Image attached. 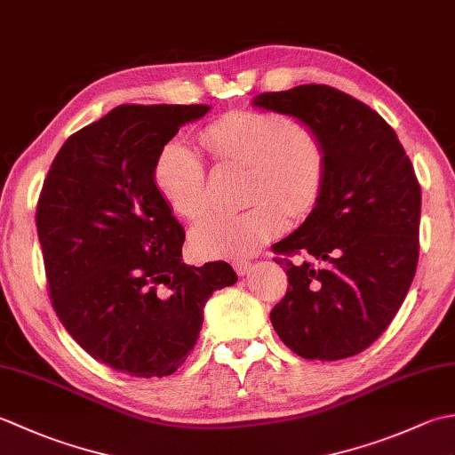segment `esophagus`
Listing matches in <instances>:
<instances>
[{
	"label": "esophagus",
	"mask_w": 455,
	"mask_h": 455,
	"mask_svg": "<svg viewBox=\"0 0 455 455\" xmlns=\"http://www.w3.org/2000/svg\"><path fill=\"white\" fill-rule=\"evenodd\" d=\"M233 267L238 275H246L252 269V262H248V259H235Z\"/></svg>",
	"instance_id": "1"
}]
</instances>
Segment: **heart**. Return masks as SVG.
Returning <instances> with one entry per match:
<instances>
[{"label": "heart", "mask_w": 455, "mask_h": 455, "mask_svg": "<svg viewBox=\"0 0 455 455\" xmlns=\"http://www.w3.org/2000/svg\"><path fill=\"white\" fill-rule=\"evenodd\" d=\"M199 140L217 166L246 168L244 201L235 215H211L193 227L191 252L201 259L243 258L283 233L287 215H308L326 180V144L313 124L277 111L240 109L207 123ZM162 199L196 220L211 209L207 170L186 142L170 140L152 168Z\"/></svg>", "instance_id": "b5f03b06"}]
</instances>
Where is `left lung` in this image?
Wrapping results in <instances>:
<instances>
[{
  "instance_id": "1",
  "label": "left lung",
  "mask_w": 455,
  "mask_h": 455,
  "mask_svg": "<svg viewBox=\"0 0 455 455\" xmlns=\"http://www.w3.org/2000/svg\"><path fill=\"white\" fill-rule=\"evenodd\" d=\"M321 132L326 180L311 215L272 246L287 293L269 318L305 360H344L379 338L419 264L420 186L391 124L360 100L323 84L258 95ZM311 260L293 265L291 255Z\"/></svg>"
}]
</instances>
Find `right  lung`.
Instances as JSON below:
<instances>
[{"mask_svg": "<svg viewBox=\"0 0 455 455\" xmlns=\"http://www.w3.org/2000/svg\"><path fill=\"white\" fill-rule=\"evenodd\" d=\"M209 105H119L68 139L36 203L48 295L95 360L134 377L170 375L197 342L203 307L236 283L227 262H181L183 227L152 168Z\"/></svg>", "mask_w": 455, "mask_h": 455, "instance_id": "obj_1", "label": "right lung"}]
</instances>
